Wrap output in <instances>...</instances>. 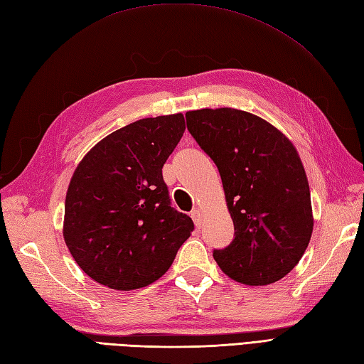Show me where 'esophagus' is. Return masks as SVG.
Masks as SVG:
<instances>
[{"instance_id":"esophagus-1","label":"esophagus","mask_w":364,"mask_h":364,"mask_svg":"<svg viewBox=\"0 0 364 364\" xmlns=\"http://www.w3.org/2000/svg\"><path fill=\"white\" fill-rule=\"evenodd\" d=\"M191 217H192L193 223H196L197 226H200V223H201V213H200V209H193L192 213H191Z\"/></svg>"}]
</instances>
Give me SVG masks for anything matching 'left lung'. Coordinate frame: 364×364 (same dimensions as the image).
<instances>
[{
    "instance_id": "1",
    "label": "left lung",
    "mask_w": 364,
    "mask_h": 364,
    "mask_svg": "<svg viewBox=\"0 0 364 364\" xmlns=\"http://www.w3.org/2000/svg\"><path fill=\"white\" fill-rule=\"evenodd\" d=\"M188 130L222 176L234 239L214 259L245 285L289 274L314 232L310 188L296 147L274 125L235 108L186 113Z\"/></svg>"
}]
</instances>
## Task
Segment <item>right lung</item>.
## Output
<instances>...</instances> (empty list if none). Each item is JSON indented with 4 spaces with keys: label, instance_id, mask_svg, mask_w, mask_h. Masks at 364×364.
Masks as SVG:
<instances>
[{
    "label": "right lung",
    "instance_id": "right-lung-1",
    "mask_svg": "<svg viewBox=\"0 0 364 364\" xmlns=\"http://www.w3.org/2000/svg\"><path fill=\"white\" fill-rule=\"evenodd\" d=\"M186 130L181 113L146 117L109 133L75 167L63 239L96 282L136 290L158 281L193 231L171 206L163 166Z\"/></svg>",
    "mask_w": 364,
    "mask_h": 364
}]
</instances>
